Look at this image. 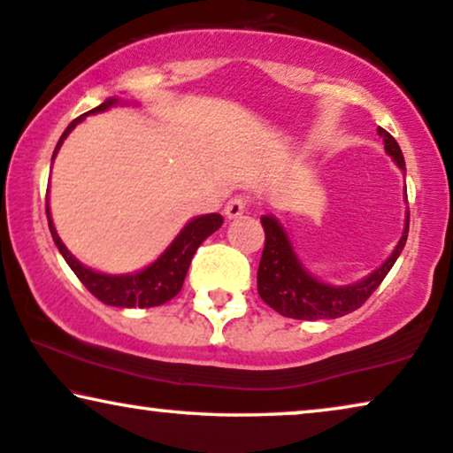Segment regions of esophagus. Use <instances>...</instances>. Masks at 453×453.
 <instances>
[{"mask_svg": "<svg viewBox=\"0 0 453 453\" xmlns=\"http://www.w3.org/2000/svg\"><path fill=\"white\" fill-rule=\"evenodd\" d=\"M244 211H246V198L234 196L226 203V209H223V213H226L227 219H238V217L242 215Z\"/></svg>", "mask_w": 453, "mask_h": 453, "instance_id": "34e87169", "label": "esophagus"}]
</instances>
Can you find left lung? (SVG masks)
Returning <instances> with one entry per match:
<instances>
[{
	"instance_id": "left-lung-1",
	"label": "left lung",
	"mask_w": 453,
	"mask_h": 453,
	"mask_svg": "<svg viewBox=\"0 0 453 453\" xmlns=\"http://www.w3.org/2000/svg\"><path fill=\"white\" fill-rule=\"evenodd\" d=\"M377 132L383 138L385 153L394 159V164L406 176V164H403L400 144L388 130L379 128ZM261 223L265 230V249L257 273L258 296L283 317L300 319V321H319V319L343 317L366 303V298L385 280V275L389 273V269L394 267L397 257L406 246L410 213L406 211L402 236L381 267H377L363 280L348 283V286H334V283H325L317 275H312L300 261L286 227L273 213L263 215Z\"/></svg>"
}]
</instances>
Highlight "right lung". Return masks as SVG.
<instances>
[{
	"label": "right lung",
	"instance_id": "right-lung-1",
	"mask_svg": "<svg viewBox=\"0 0 453 453\" xmlns=\"http://www.w3.org/2000/svg\"><path fill=\"white\" fill-rule=\"evenodd\" d=\"M116 105H138V104L136 101L122 99V96H110V99H105L99 107H95V110L87 111L84 116L76 118L74 122L64 130L62 138L58 141V147L53 150L51 161L56 159L59 147H62L70 132L74 130L84 118L93 116V113L107 111ZM47 221H50V232H51L53 242L58 246V250L62 252L65 263L70 265V269L74 271L78 280L82 281V286L87 288L95 298H99L104 304L118 306V309H150V306H161L165 304L167 300L178 296V292L184 286L186 273H188L190 261L192 257H195L196 249L211 236V234L219 230L223 217L219 213L192 217L182 230H180L178 236L172 240V244L167 246V249L161 252L153 263L134 271V273H119V275L101 273V271L90 269L87 265L78 261V258L65 249L62 238L58 236L56 226H53L50 204H47Z\"/></svg>",
	"mask_w": 453,
	"mask_h": 453
}]
</instances>
